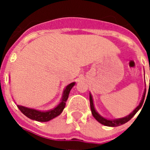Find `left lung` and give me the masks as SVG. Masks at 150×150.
<instances>
[{"label": "left lung", "mask_w": 150, "mask_h": 150, "mask_svg": "<svg viewBox=\"0 0 150 150\" xmlns=\"http://www.w3.org/2000/svg\"><path fill=\"white\" fill-rule=\"evenodd\" d=\"M145 95H146V91H144V95H143V98L141 100V102L140 103L138 106L137 107V108L133 111V112L129 114L128 116H125L124 118H121V119H118V120H107V119H104V117H102L100 116V115L96 112V110H95V107H94V104H93V100H92V97L91 95H90L89 96V100H90V107H91V113H92V116H94L95 120H97L98 122L100 123V124L104 125H106V126H110V127H116V126H120L121 125L125 124V123H126L127 122L129 121L134 116L136 113H137V111L141 108L142 107L143 104H144V98H145Z\"/></svg>", "instance_id": "1"}]
</instances>
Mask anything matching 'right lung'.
<instances>
[{
	"label": "right lung",
	"instance_id": "1",
	"mask_svg": "<svg viewBox=\"0 0 150 150\" xmlns=\"http://www.w3.org/2000/svg\"><path fill=\"white\" fill-rule=\"evenodd\" d=\"M75 83H72L71 84H69L64 89V91L63 98H62V100L59 105L57 106L55 108L50 110L46 111V112H41L39 110H36L34 109H30V108H27L23 106L17 105L18 108L20 110L21 112L23 113L25 116L28 117L29 119L33 120H36L38 122H48L50 120H52L53 118L56 117L62 113L63 111L64 108L65 107L66 101H67V98H68V95L70 93L71 88L74 86Z\"/></svg>",
	"mask_w": 150,
	"mask_h": 150
}]
</instances>
